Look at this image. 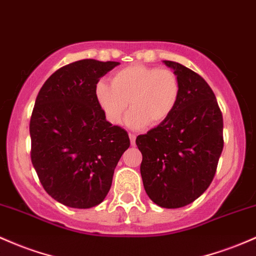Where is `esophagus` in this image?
<instances>
[{
    "mask_svg": "<svg viewBox=\"0 0 256 256\" xmlns=\"http://www.w3.org/2000/svg\"><path fill=\"white\" fill-rule=\"evenodd\" d=\"M128 137H130L131 144L134 146V143H136V134H128Z\"/></svg>",
    "mask_w": 256,
    "mask_h": 256,
    "instance_id": "obj_1",
    "label": "esophagus"
}]
</instances>
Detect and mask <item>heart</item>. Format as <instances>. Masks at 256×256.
<instances>
[{"label":"heart","instance_id":"1","mask_svg":"<svg viewBox=\"0 0 256 256\" xmlns=\"http://www.w3.org/2000/svg\"><path fill=\"white\" fill-rule=\"evenodd\" d=\"M181 94L178 76L170 69L128 66L115 72L110 85L100 81L94 96L109 122L119 124L130 103L126 124L130 128L158 126L172 114Z\"/></svg>","mask_w":256,"mask_h":256}]
</instances>
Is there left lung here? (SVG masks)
<instances>
[{"label": "left lung", "instance_id": "left-lung-1", "mask_svg": "<svg viewBox=\"0 0 256 256\" xmlns=\"http://www.w3.org/2000/svg\"><path fill=\"white\" fill-rule=\"evenodd\" d=\"M181 84L172 114L140 134L141 176L148 196L162 208L186 206L210 186L224 148V120L218 100L200 75L182 64L162 60Z\"/></svg>", "mask_w": 256, "mask_h": 256}]
</instances>
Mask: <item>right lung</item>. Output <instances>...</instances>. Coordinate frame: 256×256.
Listing matches in <instances>:
<instances>
[{
    "label": "right lung",
    "mask_w": 256,
    "mask_h": 256,
    "mask_svg": "<svg viewBox=\"0 0 256 256\" xmlns=\"http://www.w3.org/2000/svg\"><path fill=\"white\" fill-rule=\"evenodd\" d=\"M119 62L82 60L47 78L30 119L32 162L44 190L60 203L88 209L104 200L128 134L106 122L94 88Z\"/></svg>",
    "instance_id": "add662e5"
}]
</instances>
